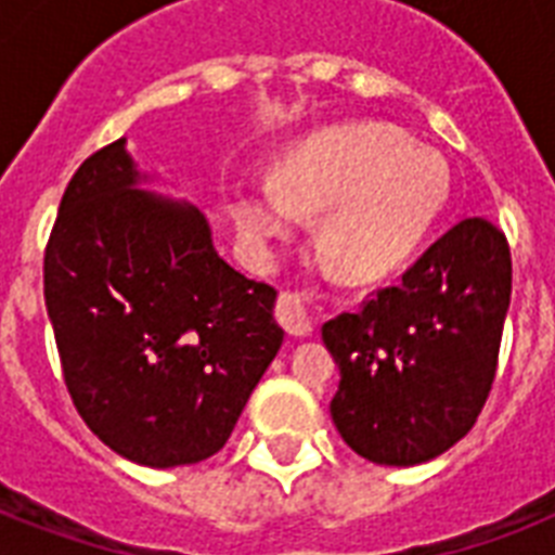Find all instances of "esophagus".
<instances>
[{"label":"esophagus","instance_id":"obj_1","mask_svg":"<svg viewBox=\"0 0 555 555\" xmlns=\"http://www.w3.org/2000/svg\"><path fill=\"white\" fill-rule=\"evenodd\" d=\"M276 320H279V325H282L287 334H294V337H308L313 328L311 305L305 302V296L291 294V291L279 296Z\"/></svg>","mask_w":555,"mask_h":555}]
</instances>
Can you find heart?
<instances>
[{"mask_svg": "<svg viewBox=\"0 0 555 555\" xmlns=\"http://www.w3.org/2000/svg\"><path fill=\"white\" fill-rule=\"evenodd\" d=\"M449 198L438 152L388 126H343L313 134L282 164L279 181L242 178L230 190L235 227L253 247L322 216V247L354 279H377L412 256Z\"/></svg>", "mask_w": 555, "mask_h": 555, "instance_id": "heart-1", "label": "heart"}]
</instances>
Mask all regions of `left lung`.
<instances>
[{"label": "left lung", "instance_id": "8db88e82", "mask_svg": "<svg viewBox=\"0 0 555 555\" xmlns=\"http://www.w3.org/2000/svg\"><path fill=\"white\" fill-rule=\"evenodd\" d=\"M509 291L507 235L469 216L360 311L322 325L339 365L331 417L357 455L414 466L473 429L495 379Z\"/></svg>", "mask_w": 555, "mask_h": 555}]
</instances>
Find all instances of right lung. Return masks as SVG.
<instances>
[{"label":"right lung","instance_id":"1","mask_svg":"<svg viewBox=\"0 0 555 555\" xmlns=\"http://www.w3.org/2000/svg\"><path fill=\"white\" fill-rule=\"evenodd\" d=\"M124 138L82 160L46 244V305L74 409L134 464L216 455L285 331L195 207L138 190Z\"/></svg>","mask_w":555,"mask_h":555}]
</instances>
